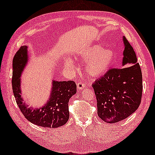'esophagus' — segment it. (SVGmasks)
Listing matches in <instances>:
<instances>
[{
	"label": "esophagus",
	"instance_id": "esophagus-1",
	"mask_svg": "<svg viewBox=\"0 0 155 155\" xmlns=\"http://www.w3.org/2000/svg\"><path fill=\"white\" fill-rule=\"evenodd\" d=\"M77 89L78 90H81V89H83L84 87H85V83H83L82 82H78L77 84Z\"/></svg>",
	"mask_w": 155,
	"mask_h": 155
}]
</instances>
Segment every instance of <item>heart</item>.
Returning a JSON list of instances; mask_svg holds the SVG:
<instances>
[{
  "instance_id": "b5f03b06",
  "label": "heart",
  "mask_w": 155,
  "mask_h": 155,
  "mask_svg": "<svg viewBox=\"0 0 155 155\" xmlns=\"http://www.w3.org/2000/svg\"><path fill=\"white\" fill-rule=\"evenodd\" d=\"M78 56L82 60L87 61L85 70L91 77L102 75L110 68L114 60L115 54L111 49H104L99 45H94L78 51ZM64 62L67 66H73L74 61L70 58H66Z\"/></svg>"
}]
</instances>
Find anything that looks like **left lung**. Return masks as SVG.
<instances>
[{"label": "left lung", "mask_w": 155, "mask_h": 155, "mask_svg": "<svg viewBox=\"0 0 155 155\" xmlns=\"http://www.w3.org/2000/svg\"><path fill=\"white\" fill-rule=\"evenodd\" d=\"M122 68H111L92 87L97 100V114L104 122L120 121L133 114L141 103L142 75L133 47L123 37ZM130 66L129 67V66Z\"/></svg>", "instance_id": "left-lung-1"}]
</instances>
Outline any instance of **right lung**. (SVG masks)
<instances>
[{
    "mask_svg": "<svg viewBox=\"0 0 155 155\" xmlns=\"http://www.w3.org/2000/svg\"><path fill=\"white\" fill-rule=\"evenodd\" d=\"M28 47H21L13 60L12 88L17 104L25 118L33 124L48 128L65 125L69 119L68 102L77 93V85L72 81H53L51 92L47 102L39 108H29L21 95L20 76L28 62Z\"/></svg>",
    "mask_w": 155,
    "mask_h": 155,
    "instance_id": "1",
    "label": "right lung"
}]
</instances>
